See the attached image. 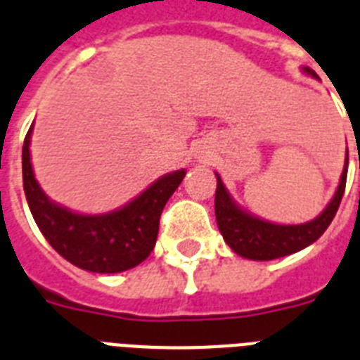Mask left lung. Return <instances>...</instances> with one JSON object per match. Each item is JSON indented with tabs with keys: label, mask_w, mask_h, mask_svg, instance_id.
I'll return each mask as SVG.
<instances>
[{
	"label": "left lung",
	"mask_w": 360,
	"mask_h": 360,
	"mask_svg": "<svg viewBox=\"0 0 360 360\" xmlns=\"http://www.w3.org/2000/svg\"><path fill=\"white\" fill-rule=\"evenodd\" d=\"M304 72L316 77L315 71L307 68H304ZM346 175H348V153H346V165H344L337 192L328 207L322 210V214L302 225H278V223L259 219L238 207L236 201L223 185L221 177L216 174L217 188L214 207H216L217 229L221 232L226 245L236 255L247 259L267 262V259H276L298 252L319 240L329 223L333 221L335 214L339 210L340 199L344 195V188H346Z\"/></svg>",
	"instance_id": "8db88e82"
}]
</instances>
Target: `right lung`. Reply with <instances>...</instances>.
Segmentation results:
<instances>
[{
  "label": "right lung",
  "mask_w": 360,
  "mask_h": 360,
  "mask_svg": "<svg viewBox=\"0 0 360 360\" xmlns=\"http://www.w3.org/2000/svg\"><path fill=\"white\" fill-rule=\"evenodd\" d=\"M32 126L21 153L23 190L36 225L51 247L72 265L91 273H122L144 262L155 247L162 208L186 172L162 175L134 201L113 212L78 214L51 201L38 185L29 150Z\"/></svg>",
  "instance_id": "obj_1"
}]
</instances>
